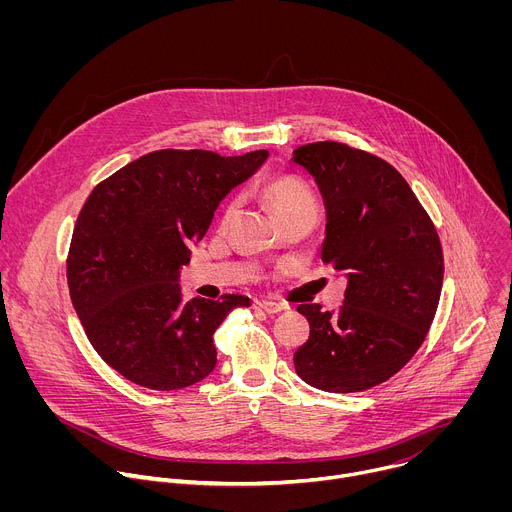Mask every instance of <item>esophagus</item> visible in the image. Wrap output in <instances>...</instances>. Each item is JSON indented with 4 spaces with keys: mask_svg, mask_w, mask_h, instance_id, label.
Instances as JSON below:
<instances>
[{
    "mask_svg": "<svg viewBox=\"0 0 512 512\" xmlns=\"http://www.w3.org/2000/svg\"><path fill=\"white\" fill-rule=\"evenodd\" d=\"M255 310L265 312V314H277L283 310V304H277L271 300H259V302H255Z\"/></svg>",
    "mask_w": 512,
    "mask_h": 512,
    "instance_id": "esophagus-1",
    "label": "esophagus"
}]
</instances>
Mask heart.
I'll return each mask as SVG.
<instances>
[{
    "label": "heart",
    "instance_id": "obj_1",
    "mask_svg": "<svg viewBox=\"0 0 512 512\" xmlns=\"http://www.w3.org/2000/svg\"><path fill=\"white\" fill-rule=\"evenodd\" d=\"M265 192H267V198H269L273 210L277 212V216L287 212L289 208L298 206L300 202L312 198V192L308 190V186L294 176H279V178L271 180L267 184ZM231 210L233 208H229L227 212H231Z\"/></svg>",
    "mask_w": 512,
    "mask_h": 512
}]
</instances>
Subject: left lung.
Segmentation results:
<instances>
[{"label": "left lung", "instance_id": "obj_1", "mask_svg": "<svg viewBox=\"0 0 512 512\" xmlns=\"http://www.w3.org/2000/svg\"><path fill=\"white\" fill-rule=\"evenodd\" d=\"M291 164L306 170L326 204L322 259L348 277L344 304H302L310 338L296 373L330 393L385 383L417 352L444 283V253L431 218L385 160L338 141L308 143Z\"/></svg>", "mask_w": 512, "mask_h": 512}]
</instances>
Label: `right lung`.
I'll return each mask as SVG.
<instances>
[{"mask_svg": "<svg viewBox=\"0 0 512 512\" xmlns=\"http://www.w3.org/2000/svg\"><path fill=\"white\" fill-rule=\"evenodd\" d=\"M267 158V150L231 158L160 150L89 194L72 231L68 291L93 348L127 381L174 391L214 371L216 328L251 300L227 294L186 302L180 267L221 200Z\"/></svg>", "mask_w": 512, "mask_h": 512, "instance_id": "right-lung-1", "label": "right lung"}]
</instances>
